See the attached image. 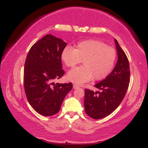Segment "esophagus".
Masks as SVG:
<instances>
[{
  "mask_svg": "<svg viewBox=\"0 0 148 148\" xmlns=\"http://www.w3.org/2000/svg\"><path fill=\"white\" fill-rule=\"evenodd\" d=\"M79 88V86L76 85V84H73V88L74 89H78Z\"/></svg>",
  "mask_w": 148,
  "mask_h": 148,
  "instance_id": "obj_1",
  "label": "esophagus"
}]
</instances>
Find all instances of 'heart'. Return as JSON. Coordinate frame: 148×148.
Returning <instances> with one entry per match:
<instances>
[{
  "label": "heart",
  "mask_w": 148,
  "mask_h": 148,
  "mask_svg": "<svg viewBox=\"0 0 148 148\" xmlns=\"http://www.w3.org/2000/svg\"><path fill=\"white\" fill-rule=\"evenodd\" d=\"M61 59L65 65L70 67L83 60V66L74 68L67 75L70 81L80 86L92 78L100 81L106 77L114 66L116 52L114 49L103 42L90 39L79 42L75 49L64 48Z\"/></svg>",
  "instance_id": "obj_1"
}]
</instances>
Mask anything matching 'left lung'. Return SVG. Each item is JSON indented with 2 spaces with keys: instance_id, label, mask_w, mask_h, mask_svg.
<instances>
[{
  "instance_id": "left-lung-1",
  "label": "left lung",
  "mask_w": 148,
  "mask_h": 148,
  "mask_svg": "<svg viewBox=\"0 0 148 148\" xmlns=\"http://www.w3.org/2000/svg\"><path fill=\"white\" fill-rule=\"evenodd\" d=\"M117 61L114 69L96 88L101 92L85 89V112L95 119L104 118L119 106L125 96L130 83V70L127 56L114 39Z\"/></svg>"
}]
</instances>
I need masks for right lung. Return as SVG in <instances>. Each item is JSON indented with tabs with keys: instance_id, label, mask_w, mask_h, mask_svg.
Wrapping results in <instances>:
<instances>
[{
	"instance_id": "right-lung-1",
	"label": "right lung",
	"mask_w": 148,
	"mask_h": 148,
	"mask_svg": "<svg viewBox=\"0 0 148 148\" xmlns=\"http://www.w3.org/2000/svg\"><path fill=\"white\" fill-rule=\"evenodd\" d=\"M66 45L60 38L47 34L32 45L26 58L24 71L26 96L34 109L44 116L58 113L73 89L71 82H53L64 74L61 54Z\"/></svg>"
}]
</instances>
